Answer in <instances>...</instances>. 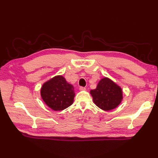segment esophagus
I'll use <instances>...</instances> for the list:
<instances>
[{"label": "esophagus", "instance_id": "esophagus-1", "mask_svg": "<svg viewBox=\"0 0 158 158\" xmlns=\"http://www.w3.org/2000/svg\"><path fill=\"white\" fill-rule=\"evenodd\" d=\"M79 89L80 90V91H84V90H85V88H84V87H80L79 88Z\"/></svg>", "mask_w": 158, "mask_h": 158}]
</instances>
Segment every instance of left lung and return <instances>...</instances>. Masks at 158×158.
Here are the masks:
<instances>
[{"instance_id": "left-lung-1", "label": "left lung", "mask_w": 158, "mask_h": 158, "mask_svg": "<svg viewBox=\"0 0 158 158\" xmlns=\"http://www.w3.org/2000/svg\"><path fill=\"white\" fill-rule=\"evenodd\" d=\"M93 102L103 111H111L118 106L123 99V89L107 77L99 81L97 87L90 90Z\"/></svg>"}]
</instances>
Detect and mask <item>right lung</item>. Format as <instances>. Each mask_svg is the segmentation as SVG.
I'll use <instances>...</instances> for the list:
<instances>
[{"mask_svg":"<svg viewBox=\"0 0 158 158\" xmlns=\"http://www.w3.org/2000/svg\"><path fill=\"white\" fill-rule=\"evenodd\" d=\"M41 98L45 104L54 111H62L73 103L74 88L61 75H57L42 85Z\"/></svg>","mask_w":158,"mask_h":158,"instance_id":"add662e5","label":"right lung"}]
</instances>
